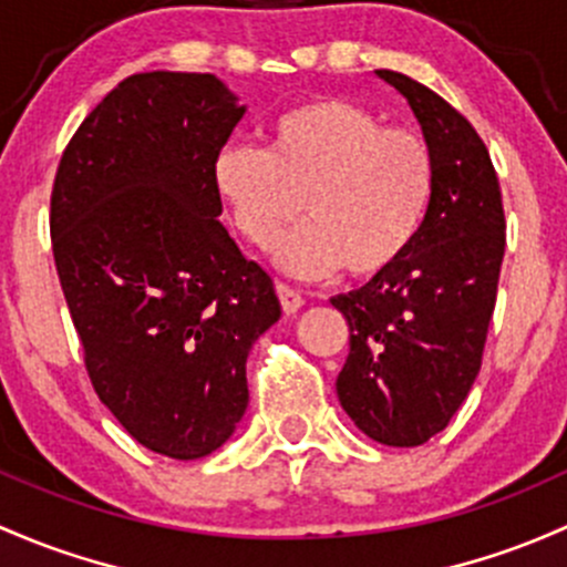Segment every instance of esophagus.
Returning a JSON list of instances; mask_svg holds the SVG:
<instances>
[{
	"instance_id": "obj_1",
	"label": "esophagus",
	"mask_w": 567,
	"mask_h": 567,
	"mask_svg": "<svg viewBox=\"0 0 567 567\" xmlns=\"http://www.w3.org/2000/svg\"><path fill=\"white\" fill-rule=\"evenodd\" d=\"M277 296H279V303H282V309H285V312H288V315L299 312V309L303 307L301 293H299V290L290 288V285L277 282Z\"/></svg>"
}]
</instances>
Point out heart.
<instances>
[{
  "mask_svg": "<svg viewBox=\"0 0 567 567\" xmlns=\"http://www.w3.org/2000/svg\"><path fill=\"white\" fill-rule=\"evenodd\" d=\"M214 193L236 234L274 249L288 274L320 279L344 271L380 277L408 255L434 195V159L410 130L385 127L363 105L318 97L279 111L266 148L225 143L212 165ZM302 200L299 202L298 198Z\"/></svg>",
  "mask_w": 567,
  "mask_h": 567,
  "instance_id": "heart-1",
  "label": "heart"
}]
</instances>
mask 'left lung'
<instances>
[{
	"mask_svg": "<svg viewBox=\"0 0 567 567\" xmlns=\"http://www.w3.org/2000/svg\"><path fill=\"white\" fill-rule=\"evenodd\" d=\"M419 118L434 159L421 234L396 266L331 299L350 326L337 378L344 413L393 449L424 445L481 372L505 255L497 171L473 124L424 83L378 70Z\"/></svg>",
	"mask_w": 567,
	"mask_h": 567,
	"instance_id": "obj_1",
	"label": "left lung"
}]
</instances>
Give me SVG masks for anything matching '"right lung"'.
Masks as SVG:
<instances>
[{
	"mask_svg": "<svg viewBox=\"0 0 567 567\" xmlns=\"http://www.w3.org/2000/svg\"><path fill=\"white\" fill-rule=\"evenodd\" d=\"M244 116L212 73H138L64 148L53 264L100 402L154 454L200 458L247 410V355L282 309L219 223L212 165Z\"/></svg>",
	"mask_w": 567,
	"mask_h": 567,
	"instance_id": "1",
	"label": "right lung"
}]
</instances>
